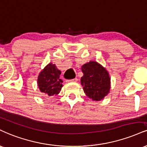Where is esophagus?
Instances as JSON below:
<instances>
[{
    "instance_id": "obj_1",
    "label": "esophagus",
    "mask_w": 147,
    "mask_h": 147,
    "mask_svg": "<svg viewBox=\"0 0 147 147\" xmlns=\"http://www.w3.org/2000/svg\"><path fill=\"white\" fill-rule=\"evenodd\" d=\"M67 81H68V82H70V81H71V82H77V81H78V79L75 78L73 79H71V80H68Z\"/></svg>"
}]
</instances>
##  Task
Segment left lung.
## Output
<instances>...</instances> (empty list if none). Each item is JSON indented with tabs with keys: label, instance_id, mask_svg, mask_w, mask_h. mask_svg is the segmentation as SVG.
<instances>
[{
	"label": "left lung",
	"instance_id": "8db88e82",
	"mask_svg": "<svg viewBox=\"0 0 147 147\" xmlns=\"http://www.w3.org/2000/svg\"><path fill=\"white\" fill-rule=\"evenodd\" d=\"M83 77L81 84L85 94L92 100H101L108 94L111 88L109 72L99 63L90 61L81 66Z\"/></svg>",
	"mask_w": 147,
	"mask_h": 147
}]
</instances>
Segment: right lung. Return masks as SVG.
I'll use <instances>...</instances> for the list:
<instances>
[{"instance_id":"obj_1","label":"right lung","mask_w":147,"mask_h":147,"mask_svg":"<svg viewBox=\"0 0 147 147\" xmlns=\"http://www.w3.org/2000/svg\"><path fill=\"white\" fill-rule=\"evenodd\" d=\"M61 71L58 70L55 64L49 63L39 74L38 86L39 90L45 95L56 96L63 87V81L59 78Z\"/></svg>"}]
</instances>
